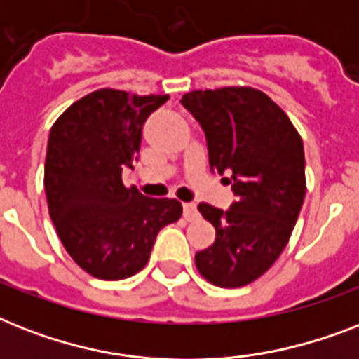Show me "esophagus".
Returning <instances> with one entry per match:
<instances>
[{
    "label": "esophagus",
    "instance_id": "obj_1",
    "mask_svg": "<svg viewBox=\"0 0 359 359\" xmlns=\"http://www.w3.org/2000/svg\"><path fill=\"white\" fill-rule=\"evenodd\" d=\"M182 214H184V218L188 219V222L196 219L197 216H199V212H197L196 203H184V205H182Z\"/></svg>",
    "mask_w": 359,
    "mask_h": 359
}]
</instances>
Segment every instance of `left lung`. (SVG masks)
<instances>
[{"label":"left lung","mask_w":359,"mask_h":359,"mask_svg":"<svg viewBox=\"0 0 359 359\" xmlns=\"http://www.w3.org/2000/svg\"><path fill=\"white\" fill-rule=\"evenodd\" d=\"M180 104L201 124L210 171L236 199L227 210L201 203L216 240L196 253L210 283L236 289L255 281L281 255L306 197L304 143L283 109L251 87L186 93Z\"/></svg>","instance_id":"obj_1"}]
</instances>
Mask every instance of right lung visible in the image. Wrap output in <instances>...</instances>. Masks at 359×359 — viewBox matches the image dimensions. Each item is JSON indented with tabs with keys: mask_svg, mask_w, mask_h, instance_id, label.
<instances>
[{
	"mask_svg": "<svg viewBox=\"0 0 359 359\" xmlns=\"http://www.w3.org/2000/svg\"><path fill=\"white\" fill-rule=\"evenodd\" d=\"M168 100V95L98 89L50 130L44 163L50 218L76 264L98 279L140 272L160 229L182 216L177 199L145 197L121 177L137 160L147 117Z\"/></svg>",
	"mask_w": 359,
	"mask_h": 359,
	"instance_id": "add662e5",
	"label": "right lung"
}]
</instances>
